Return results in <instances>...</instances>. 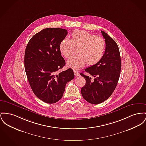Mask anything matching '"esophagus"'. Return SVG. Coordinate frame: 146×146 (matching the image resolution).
<instances>
[{
  "instance_id": "esophagus-1",
  "label": "esophagus",
  "mask_w": 146,
  "mask_h": 146,
  "mask_svg": "<svg viewBox=\"0 0 146 146\" xmlns=\"http://www.w3.org/2000/svg\"><path fill=\"white\" fill-rule=\"evenodd\" d=\"M74 75L76 77H78L79 76V73L78 72V71L77 70H74Z\"/></svg>"
}]
</instances>
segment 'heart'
Returning <instances> with one entry per match:
<instances>
[{"label": "heart", "instance_id": "obj_1", "mask_svg": "<svg viewBox=\"0 0 146 146\" xmlns=\"http://www.w3.org/2000/svg\"><path fill=\"white\" fill-rule=\"evenodd\" d=\"M74 47H78V54L72 57L67 64L69 67L77 70L86 63L88 66H92L101 60L105 50V42L100 36L85 30H77L72 33L70 40L64 38L60 41L59 48L62 54L68 58L73 54Z\"/></svg>", "mask_w": 146, "mask_h": 146}]
</instances>
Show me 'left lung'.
<instances>
[{
  "mask_svg": "<svg viewBox=\"0 0 146 146\" xmlns=\"http://www.w3.org/2000/svg\"><path fill=\"white\" fill-rule=\"evenodd\" d=\"M106 43L102 58L97 64L85 69V72L94 77L80 75L85 78V86L81 89L83 98L88 103L98 104L107 100L115 89L121 68V60L116 42L106 33L101 31Z\"/></svg>",
  "mask_w": 146,
  "mask_h": 146,
  "instance_id": "obj_1",
  "label": "left lung"
}]
</instances>
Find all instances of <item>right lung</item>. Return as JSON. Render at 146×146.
Segmentation results:
<instances>
[{
  "mask_svg": "<svg viewBox=\"0 0 146 146\" xmlns=\"http://www.w3.org/2000/svg\"><path fill=\"white\" fill-rule=\"evenodd\" d=\"M67 34L66 29L46 28L34 35L26 46V76L35 95L43 102H58L67 83L74 78L72 69L58 72L66 64L59 46Z\"/></svg>",
  "mask_w": 146,
  "mask_h": 146,
  "instance_id": "obj_1",
  "label": "right lung"
}]
</instances>
